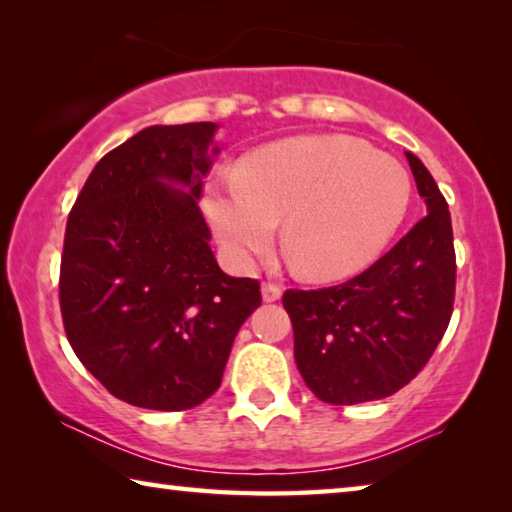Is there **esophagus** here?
Returning <instances> with one entry per match:
<instances>
[{
  "label": "esophagus",
  "mask_w": 512,
  "mask_h": 512,
  "mask_svg": "<svg viewBox=\"0 0 512 512\" xmlns=\"http://www.w3.org/2000/svg\"><path fill=\"white\" fill-rule=\"evenodd\" d=\"M262 298H264V302L280 300L282 298V287H280V284H275V282H264L262 284Z\"/></svg>",
  "instance_id": "1"
}]
</instances>
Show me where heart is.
<instances>
[{
    "label": "heart",
    "mask_w": 512,
    "mask_h": 512,
    "mask_svg": "<svg viewBox=\"0 0 512 512\" xmlns=\"http://www.w3.org/2000/svg\"><path fill=\"white\" fill-rule=\"evenodd\" d=\"M400 162L345 135L291 137L207 180L203 210L230 259L253 266L277 221L291 266L311 282L361 273L391 244L411 205Z\"/></svg>",
    "instance_id": "b5f03b06"
}]
</instances>
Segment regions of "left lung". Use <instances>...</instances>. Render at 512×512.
Here are the masks:
<instances>
[{"label":"left lung","instance_id":"left-lung-1","mask_svg":"<svg viewBox=\"0 0 512 512\" xmlns=\"http://www.w3.org/2000/svg\"><path fill=\"white\" fill-rule=\"evenodd\" d=\"M420 219L375 264L336 287L282 296L302 379L327 404H361L400 391L427 366L452 318V216L427 167L406 151Z\"/></svg>","mask_w":512,"mask_h":512}]
</instances>
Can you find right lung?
<instances>
[{"instance_id": "obj_1", "label": "right lung", "mask_w": 512, "mask_h": 512, "mask_svg": "<svg viewBox=\"0 0 512 512\" xmlns=\"http://www.w3.org/2000/svg\"><path fill=\"white\" fill-rule=\"evenodd\" d=\"M216 124L149 126L103 155L69 212L60 311L76 357L133 406L205 402L259 282L216 264L198 198Z\"/></svg>"}]
</instances>
